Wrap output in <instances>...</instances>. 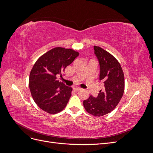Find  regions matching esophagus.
<instances>
[{"mask_svg":"<svg viewBox=\"0 0 153 153\" xmlns=\"http://www.w3.org/2000/svg\"><path fill=\"white\" fill-rule=\"evenodd\" d=\"M82 89L81 88H80V87H73V90L75 91H80V90H81Z\"/></svg>","mask_w":153,"mask_h":153,"instance_id":"1","label":"esophagus"}]
</instances>
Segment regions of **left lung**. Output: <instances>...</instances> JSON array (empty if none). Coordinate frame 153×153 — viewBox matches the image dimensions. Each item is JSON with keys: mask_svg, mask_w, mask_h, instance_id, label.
Listing matches in <instances>:
<instances>
[{"mask_svg": "<svg viewBox=\"0 0 153 153\" xmlns=\"http://www.w3.org/2000/svg\"><path fill=\"white\" fill-rule=\"evenodd\" d=\"M94 53L100 62V80L104 89L97 98L90 96L83 101L87 112L95 117L103 116L116 107L124 91V76L121 64L112 54L102 48L94 46Z\"/></svg>", "mask_w": 153, "mask_h": 153, "instance_id": "left-lung-1", "label": "left lung"}]
</instances>
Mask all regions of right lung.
I'll use <instances>...</instances> for the list:
<instances>
[{
  "label": "right lung",
  "mask_w": 153,
  "mask_h": 153,
  "mask_svg": "<svg viewBox=\"0 0 153 153\" xmlns=\"http://www.w3.org/2000/svg\"><path fill=\"white\" fill-rule=\"evenodd\" d=\"M79 53L71 48L55 47L37 60L29 76V89L39 107L50 114L59 113L66 107L72 88L57 80L62 78L64 69Z\"/></svg>",
  "instance_id": "obj_1"
}]
</instances>
